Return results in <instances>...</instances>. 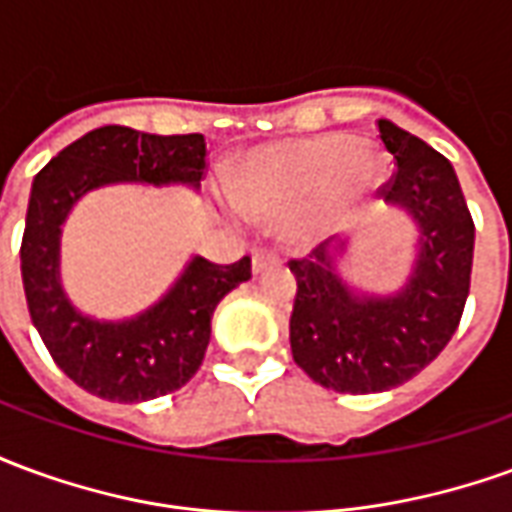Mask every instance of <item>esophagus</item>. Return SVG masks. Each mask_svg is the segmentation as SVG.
Wrapping results in <instances>:
<instances>
[{
	"instance_id": "obj_1",
	"label": "esophagus",
	"mask_w": 512,
	"mask_h": 512,
	"mask_svg": "<svg viewBox=\"0 0 512 512\" xmlns=\"http://www.w3.org/2000/svg\"><path fill=\"white\" fill-rule=\"evenodd\" d=\"M274 266H279V257L274 255V252L260 249V252H255V255H252V271H255V274H263L266 268H274Z\"/></svg>"
}]
</instances>
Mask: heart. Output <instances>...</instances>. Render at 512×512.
<instances>
[{
	"label": "heart",
	"mask_w": 512,
	"mask_h": 512,
	"mask_svg": "<svg viewBox=\"0 0 512 512\" xmlns=\"http://www.w3.org/2000/svg\"><path fill=\"white\" fill-rule=\"evenodd\" d=\"M381 164L367 139L323 134L257 147L230 183V208L279 219L288 241L343 227L378 186Z\"/></svg>",
	"instance_id": "obj_1"
}]
</instances>
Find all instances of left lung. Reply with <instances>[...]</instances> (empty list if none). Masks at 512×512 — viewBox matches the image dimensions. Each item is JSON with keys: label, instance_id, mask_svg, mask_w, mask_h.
<instances>
[{"label": "left lung", "instance_id": "obj_1", "mask_svg": "<svg viewBox=\"0 0 512 512\" xmlns=\"http://www.w3.org/2000/svg\"><path fill=\"white\" fill-rule=\"evenodd\" d=\"M378 136L395 158V175L381 186L419 227V255L392 296H356L334 271L326 246L290 260L296 299L290 312L293 362L315 384L370 395L406 384L450 343L469 296L474 222L447 158L389 120Z\"/></svg>", "mask_w": 512, "mask_h": 512}]
</instances>
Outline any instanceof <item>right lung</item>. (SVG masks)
I'll use <instances>...</instances> for the list:
<instances>
[{
    "mask_svg": "<svg viewBox=\"0 0 512 512\" xmlns=\"http://www.w3.org/2000/svg\"><path fill=\"white\" fill-rule=\"evenodd\" d=\"M202 134H142L95 128L60 150L32 183L21 238V279L29 318L73 384L90 395L142 403L169 395L202 365L216 304L252 277V260L216 266L191 257L167 296L128 321H95L73 307L60 285L62 224L87 191L109 183H183L200 189L208 169Z\"/></svg>",
    "mask_w": 512,
    "mask_h": 512,
    "instance_id": "add662e5",
    "label": "right lung"
}]
</instances>
